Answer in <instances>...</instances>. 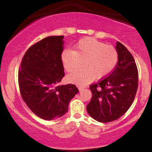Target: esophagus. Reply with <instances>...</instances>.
Listing matches in <instances>:
<instances>
[{
    "label": "esophagus",
    "mask_w": 152,
    "mask_h": 152,
    "mask_svg": "<svg viewBox=\"0 0 152 152\" xmlns=\"http://www.w3.org/2000/svg\"><path fill=\"white\" fill-rule=\"evenodd\" d=\"M78 89H79V91H81V90H83V87L80 86V87H78Z\"/></svg>",
    "instance_id": "1"
}]
</instances>
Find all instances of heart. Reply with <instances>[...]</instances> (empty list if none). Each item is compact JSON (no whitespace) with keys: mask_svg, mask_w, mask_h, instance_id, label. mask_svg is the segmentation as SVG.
Segmentation results:
<instances>
[{"mask_svg":"<svg viewBox=\"0 0 152 152\" xmlns=\"http://www.w3.org/2000/svg\"><path fill=\"white\" fill-rule=\"evenodd\" d=\"M84 69L76 70L67 76V81L78 86H84L96 77L107 76L116 67L118 54L116 48L91 37L79 40L73 50H65L61 55V61L66 71L75 69L80 60Z\"/></svg>","mask_w":152,"mask_h":152,"instance_id":"1","label":"heart"}]
</instances>
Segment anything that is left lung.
<instances>
[{"mask_svg":"<svg viewBox=\"0 0 152 152\" xmlns=\"http://www.w3.org/2000/svg\"><path fill=\"white\" fill-rule=\"evenodd\" d=\"M116 49L118 60L113 71L90 86L92 98L87 112L94 120L108 123L119 118L128 110L138 88V72L134 59L119 42Z\"/></svg>","mask_w":152,"mask_h":152,"instance_id":"obj_1","label":"left lung"}]
</instances>
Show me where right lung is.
Segmentation results:
<instances>
[{
	"instance_id": "obj_1",
	"label": "right lung",
	"mask_w": 152,
	"mask_h": 152,
	"mask_svg": "<svg viewBox=\"0 0 152 152\" xmlns=\"http://www.w3.org/2000/svg\"><path fill=\"white\" fill-rule=\"evenodd\" d=\"M64 37H47L32 45L19 70L20 92L24 102L45 120H54L66 113L70 102L79 92L74 84L59 85L64 77L61 61Z\"/></svg>"
}]
</instances>
